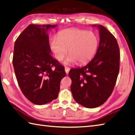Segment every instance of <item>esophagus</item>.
Instances as JSON below:
<instances>
[{"instance_id":"esophagus-1","label":"esophagus","mask_w":135,"mask_h":135,"mask_svg":"<svg viewBox=\"0 0 135 135\" xmlns=\"http://www.w3.org/2000/svg\"><path fill=\"white\" fill-rule=\"evenodd\" d=\"M65 72L66 73V74H68L69 72L70 69H69V68H68V67H65Z\"/></svg>"}]
</instances>
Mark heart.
Masks as SVG:
<instances>
[{
  "mask_svg": "<svg viewBox=\"0 0 135 135\" xmlns=\"http://www.w3.org/2000/svg\"><path fill=\"white\" fill-rule=\"evenodd\" d=\"M99 46L98 37L95 33L76 28L64 29L59 32L58 37L52 38L50 49L55 58L60 61L66 54L64 64L70 65L84 64L93 58Z\"/></svg>",
  "mask_w": 135,
  "mask_h": 135,
  "instance_id": "obj_1",
  "label": "heart"
}]
</instances>
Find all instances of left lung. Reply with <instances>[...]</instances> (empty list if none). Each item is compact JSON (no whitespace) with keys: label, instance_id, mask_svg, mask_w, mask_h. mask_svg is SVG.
<instances>
[{"label":"left lung","instance_id":"left-lung-1","mask_svg":"<svg viewBox=\"0 0 135 135\" xmlns=\"http://www.w3.org/2000/svg\"><path fill=\"white\" fill-rule=\"evenodd\" d=\"M97 26L99 44L97 53L88 64L70 69V89L77 103L86 108L103 104L112 94L119 70V50L115 37L105 27Z\"/></svg>","mask_w":135,"mask_h":135}]
</instances>
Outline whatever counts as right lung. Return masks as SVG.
I'll use <instances>...</instances> for the list:
<instances>
[{
    "mask_svg": "<svg viewBox=\"0 0 135 135\" xmlns=\"http://www.w3.org/2000/svg\"><path fill=\"white\" fill-rule=\"evenodd\" d=\"M57 25H29L15 41L13 64L25 97L43 105L57 98L65 68L51 55L49 32Z\"/></svg>",
    "mask_w": 135,
    "mask_h": 135,
    "instance_id": "obj_1",
    "label": "right lung"
}]
</instances>
